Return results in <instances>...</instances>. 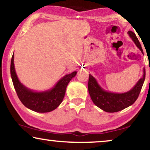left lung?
I'll use <instances>...</instances> for the list:
<instances>
[{
  "label": "left lung",
  "instance_id": "1",
  "mask_svg": "<svg viewBox=\"0 0 150 150\" xmlns=\"http://www.w3.org/2000/svg\"><path fill=\"white\" fill-rule=\"evenodd\" d=\"M128 35L143 54L141 43L135 33L132 31H129ZM145 79V69L144 68L143 77L138 80L132 89L123 93H115L106 91L102 89L98 84L96 79L91 75H89L88 90L92 101L100 109L109 113L117 112L129 107L136 102L141 91Z\"/></svg>",
  "mask_w": 150,
  "mask_h": 150
}]
</instances>
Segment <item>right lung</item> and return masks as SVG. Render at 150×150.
Listing matches in <instances>:
<instances>
[{
	"instance_id": "right-lung-1",
	"label": "right lung",
	"mask_w": 150,
	"mask_h": 150,
	"mask_svg": "<svg viewBox=\"0 0 150 150\" xmlns=\"http://www.w3.org/2000/svg\"><path fill=\"white\" fill-rule=\"evenodd\" d=\"M14 57L13 54L10 66L11 77L17 96L23 105L39 113L50 112L58 107L65 96L67 85L71 79L76 75L77 72L74 71L71 74L66 75L50 90L35 92L26 88L18 80L14 69Z\"/></svg>"
}]
</instances>
